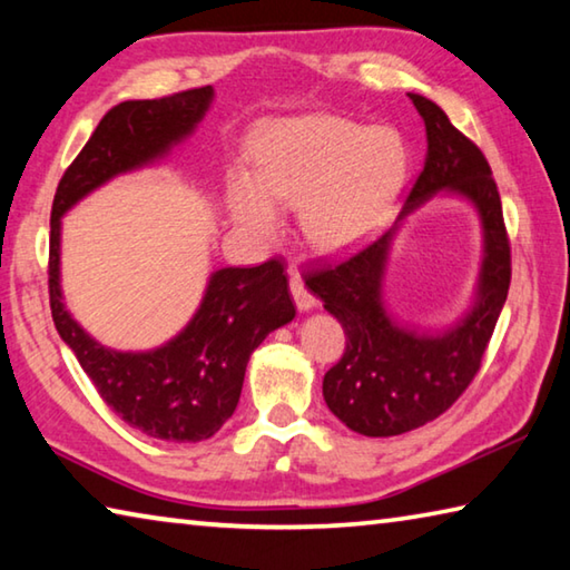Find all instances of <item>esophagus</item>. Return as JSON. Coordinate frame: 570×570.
Here are the masks:
<instances>
[{
  "instance_id": "esophagus-1",
  "label": "esophagus",
  "mask_w": 570,
  "mask_h": 570,
  "mask_svg": "<svg viewBox=\"0 0 570 570\" xmlns=\"http://www.w3.org/2000/svg\"><path fill=\"white\" fill-rule=\"evenodd\" d=\"M288 286H292V296H294V302L298 306V312H308V308L316 306V298L304 286V278L302 276L292 274V278H288Z\"/></svg>"
}]
</instances>
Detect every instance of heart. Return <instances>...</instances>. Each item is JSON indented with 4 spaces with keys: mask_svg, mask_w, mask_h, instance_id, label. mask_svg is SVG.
Returning <instances> with one entry per match:
<instances>
[{
    "mask_svg": "<svg viewBox=\"0 0 570 570\" xmlns=\"http://www.w3.org/2000/svg\"><path fill=\"white\" fill-rule=\"evenodd\" d=\"M407 153L390 128L330 112L276 120L254 140V176L236 173L228 206L254 238L282 228V210L298 208L306 244L344 254L377 234L397 200Z\"/></svg>",
    "mask_w": 570,
    "mask_h": 570,
    "instance_id": "obj_1",
    "label": "heart"
}]
</instances>
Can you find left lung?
I'll use <instances>...</instances> for the list:
<instances>
[{
  "instance_id": "left-lung-1",
  "label": "left lung",
  "mask_w": 570,
  "mask_h": 570,
  "mask_svg": "<svg viewBox=\"0 0 570 570\" xmlns=\"http://www.w3.org/2000/svg\"><path fill=\"white\" fill-rule=\"evenodd\" d=\"M410 100L428 130V158L397 224L344 262L306 272V286L346 334L342 360L324 374L326 407L366 438L417 430L455 404L480 370L510 286V240L485 156L435 102L414 92ZM440 189L476 206L483 224V266L471 312L450 331L424 335L386 314L381 278L399 220Z\"/></svg>"
}]
</instances>
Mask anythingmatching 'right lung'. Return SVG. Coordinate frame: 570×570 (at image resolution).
I'll use <instances>...</instances> for the list:
<instances>
[{
	"label": "right lung",
	"mask_w": 570,
	"mask_h": 570,
	"mask_svg": "<svg viewBox=\"0 0 570 570\" xmlns=\"http://www.w3.org/2000/svg\"><path fill=\"white\" fill-rule=\"evenodd\" d=\"M214 100V88L128 100L105 112L80 156L65 170L50 218V308L62 342L75 352L108 407L166 442H200L234 414L250 352L268 332L288 324L296 306L284 264L218 268L193 320L158 350H110L77 324L62 302L60 228L77 200L120 173L138 170L196 130Z\"/></svg>",
	"instance_id": "1"
}]
</instances>
